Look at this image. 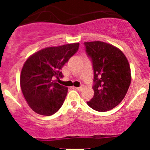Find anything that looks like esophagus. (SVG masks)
I'll return each instance as SVG.
<instances>
[{
  "instance_id": "1",
  "label": "esophagus",
  "mask_w": 150,
  "mask_h": 150,
  "mask_svg": "<svg viewBox=\"0 0 150 150\" xmlns=\"http://www.w3.org/2000/svg\"><path fill=\"white\" fill-rule=\"evenodd\" d=\"M83 88V86H81L80 87H76V89L77 90V91H82V89Z\"/></svg>"
}]
</instances>
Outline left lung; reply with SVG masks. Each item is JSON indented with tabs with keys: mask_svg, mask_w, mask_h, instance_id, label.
Listing matches in <instances>:
<instances>
[{
	"mask_svg": "<svg viewBox=\"0 0 150 150\" xmlns=\"http://www.w3.org/2000/svg\"><path fill=\"white\" fill-rule=\"evenodd\" d=\"M86 51L92 62L93 98L87 101L99 112L113 109L125 98L131 84V69L120 49L101 41L85 42Z\"/></svg>",
	"mask_w": 150,
	"mask_h": 150,
	"instance_id": "8db88e82",
	"label": "left lung"
}]
</instances>
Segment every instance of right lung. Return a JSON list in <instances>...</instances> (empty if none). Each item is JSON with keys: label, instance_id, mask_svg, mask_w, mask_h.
Masks as SVG:
<instances>
[{"label": "right lung", "instance_id": "obj_1", "mask_svg": "<svg viewBox=\"0 0 150 150\" xmlns=\"http://www.w3.org/2000/svg\"><path fill=\"white\" fill-rule=\"evenodd\" d=\"M79 43H70L43 49L30 55L24 64L20 86L29 107L35 112L51 116L61 108L67 88L55 78H62L61 70L79 49Z\"/></svg>", "mask_w": 150, "mask_h": 150}]
</instances>
